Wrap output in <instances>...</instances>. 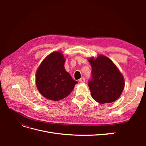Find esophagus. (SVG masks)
<instances>
[{"label": "esophagus", "mask_w": 146, "mask_h": 146, "mask_svg": "<svg viewBox=\"0 0 146 146\" xmlns=\"http://www.w3.org/2000/svg\"><path fill=\"white\" fill-rule=\"evenodd\" d=\"M79 82H80V83H84L85 82V78H81L80 80H79Z\"/></svg>", "instance_id": "1"}]
</instances>
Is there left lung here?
I'll use <instances>...</instances> for the list:
<instances>
[{"label":"left lung","mask_w":146,"mask_h":146,"mask_svg":"<svg viewBox=\"0 0 146 146\" xmlns=\"http://www.w3.org/2000/svg\"><path fill=\"white\" fill-rule=\"evenodd\" d=\"M92 79L88 82L92 98L100 104L111 103L121 96L124 78L113 61L104 55L91 57Z\"/></svg>","instance_id":"8db88e82"}]
</instances>
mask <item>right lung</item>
<instances>
[{"mask_svg": "<svg viewBox=\"0 0 146 146\" xmlns=\"http://www.w3.org/2000/svg\"><path fill=\"white\" fill-rule=\"evenodd\" d=\"M65 58L60 52L47 55L36 73V87L45 98L58 101L68 96L78 83L64 68Z\"/></svg>", "mask_w": 146, "mask_h": 146, "instance_id": "obj_1", "label": "right lung"}]
</instances>
